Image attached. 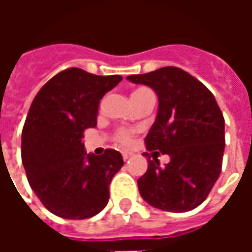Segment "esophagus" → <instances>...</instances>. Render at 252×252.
Segmentation results:
<instances>
[{
	"mask_svg": "<svg viewBox=\"0 0 252 252\" xmlns=\"http://www.w3.org/2000/svg\"><path fill=\"white\" fill-rule=\"evenodd\" d=\"M121 155H123V159H124V160H128V159L132 157V154L128 153V151H124V153L121 154Z\"/></svg>",
	"mask_w": 252,
	"mask_h": 252,
	"instance_id": "1",
	"label": "esophagus"
}]
</instances>
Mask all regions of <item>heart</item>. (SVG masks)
Returning <instances> with one entry per match:
<instances>
[{
    "label": "heart",
    "mask_w": 252,
    "mask_h": 252,
    "mask_svg": "<svg viewBox=\"0 0 252 252\" xmlns=\"http://www.w3.org/2000/svg\"><path fill=\"white\" fill-rule=\"evenodd\" d=\"M131 97L133 102H137V101H142V99L151 98V97H154V94L148 88H139L132 93ZM113 139L120 146H129L133 142V131L126 129V128H120V129H117L115 132Z\"/></svg>",
    "instance_id": "1"
}]
</instances>
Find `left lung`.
Here are the masks:
<instances>
[{
  "instance_id": "1",
  "label": "left lung",
  "mask_w": 252,
  "mask_h": 252,
  "mask_svg": "<svg viewBox=\"0 0 252 252\" xmlns=\"http://www.w3.org/2000/svg\"><path fill=\"white\" fill-rule=\"evenodd\" d=\"M126 79L158 94V115L144 142L148 151L171 158L164 166L158 158L148 159L147 171L137 180L140 195L160 211L194 209L221 173L225 133L215 95L180 67H162Z\"/></svg>"
}]
</instances>
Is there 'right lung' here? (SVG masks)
I'll use <instances>...</instances> for the list:
<instances>
[{"label":"right lung","mask_w":252,"mask_h":252,"mask_svg":"<svg viewBox=\"0 0 252 252\" xmlns=\"http://www.w3.org/2000/svg\"><path fill=\"white\" fill-rule=\"evenodd\" d=\"M121 75H94L78 67L58 72L32 101L21 135V159L31 188L48 211L68 220L95 216L109 201L123 167L119 151L86 154L83 132L97 126L99 99Z\"/></svg>","instance_id":"right-lung-1"}]
</instances>
